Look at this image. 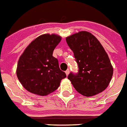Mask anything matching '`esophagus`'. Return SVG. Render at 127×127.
<instances>
[{
  "label": "esophagus",
  "instance_id": "1",
  "mask_svg": "<svg viewBox=\"0 0 127 127\" xmlns=\"http://www.w3.org/2000/svg\"><path fill=\"white\" fill-rule=\"evenodd\" d=\"M65 73H66V75L68 76V75H69V73H70V70L68 69V70H67L66 71H65Z\"/></svg>",
  "mask_w": 127,
  "mask_h": 127
}]
</instances>
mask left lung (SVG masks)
Wrapping results in <instances>:
<instances>
[{
    "label": "left lung",
    "mask_w": 127,
    "mask_h": 127,
    "mask_svg": "<svg viewBox=\"0 0 127 127\" xmlns=\"http://www.w3.org/2000/svg\"><path fill=\"white\" fill-rule=\"evenodd\" d=\"M66 40L79 68L77 74L70 73L68 76L75 89L85 96L104 91L111 82L113 68L102 44L88 31L75 33Z\"/></svg>",
    "instance_id": "8db88e82"
}]
</instances>
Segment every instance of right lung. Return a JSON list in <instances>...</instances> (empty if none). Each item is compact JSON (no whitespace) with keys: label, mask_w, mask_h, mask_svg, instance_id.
I'll list each match as a JSON object with an SVG mask.
<instances>
[{"label":"right lung","mask_w":127,"mask_h":127,"mask_svg":"<svg viewBox=\"0 0 127 127\" xmlns=\"http://www.w3.org/2000/svg\"><path fill=\"white\" fill-rule=\"evenodd\" d=\"M61 40L55 34L36 37L20 57L16 68L18 79L25 90L33 94L47 96L56 91L66 77L60 70L53 52Z\"/></svg>","instance_id":"1"}]
</instances>
